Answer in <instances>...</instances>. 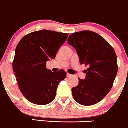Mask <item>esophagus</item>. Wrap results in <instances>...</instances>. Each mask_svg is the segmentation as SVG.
<instances>
[{"instance_id": "34e87169", "label": "esophagus", "mask_w": 128, "mask_h": 128, "mask_svg": "<svg viewBox=\"0 0 128 128\" xmlns=\"http://www.w3.org/2000/svg\"><path fill=\"white\" fill-rule=\"evenodd\" d=\"M72 74H69V72H67V76L68 77H71L72 76Z\"/></svg>"}]
</instances>
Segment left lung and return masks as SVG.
I'll use <instances>...</instances> for the list:
<instances>
[{
  "instance_id": "left-lung-1",
  "label": "left lung",
  "mask_w": 128,
  "mask_h": 128,
  "mask_svg": "<svg viewBox=\"0 0 128 128\" xmlns=\"http://www.w3.org/2000/svg\"><path fill=\"white\" fill-rule=\"evenodd\" d=\"M68 42L76 50L80 64L88 67L85 79L78 78L79 84L72 88L73 98L84 106L95 104L113 85L118 68L116 52L106 39L90 30L73 33Z\"/></svg>"
}]
</instances>
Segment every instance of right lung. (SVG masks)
<instances>
[{
	"label": "right lung",
	"mask_w": 128,
	"mask_h": 128,
	"mask_svg": "<svg viewBox=\"0 0 128 128\" xmlns=\"http://www.w3.org/2000/svg\"><path fill=\"white\" fill-rule=\"evenodd\" d=\"M68 36L67 33L41 30L26 35L17 44L12 68L21 92L32 103L48 104L55 98L66 72H51L46 68V62L55 59Z\"/></svg>",
	"instance_id": "add662e5"
}]
</instances>
